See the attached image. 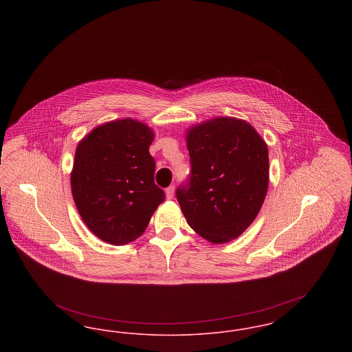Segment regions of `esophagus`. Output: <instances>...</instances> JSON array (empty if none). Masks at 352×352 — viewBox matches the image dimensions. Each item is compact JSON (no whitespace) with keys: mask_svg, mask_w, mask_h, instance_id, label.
Masks as SVG:
<instances>
[{"mask_svg":"<svg viewBox=\"0 0 352 352\" xmlns=\"http://www.w3.org/2000/svg\"><path fill=\"white\" fill-rule=\"evenodd\" d=\"M165 192H166V198L168 199H173V197H174V186H168Z\"/></svg>","mask_w":352,"mask_h":352,"instance_id":"esophagus-1","label":"esophagus"}]
</instances>
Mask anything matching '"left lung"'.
<instances>
[{
	"label": "left lung",
	"instance_id": "1",
	"mask_svg": "<svg viewBox=\"0 0 352 352\" xmlns=\"http://www.w3.org/2000/svg\"><path fill=\"white\" fill-rule=\"evenodd\" d=\"M191 174L177 188L188 226L221 244L239 237L256 219L268 191V146L251 124L217 118L186 134Z\"/></svg>",
	"mask_w": 352,
	"mask_h": 352
}]
</instances>
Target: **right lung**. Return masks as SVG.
<instances>
[{"label": "right lung", "mask_w": 352, "mask_h": 352, "mask_svg": "<svg viewBox=\"0 0 352 352\" xmlns=\"http://www.w3.org/2000/svg\"><path fill=\"white\" fill-rule=\"evenodd\" d=\"M154 133L133 118L96 126L78 144L71 191L89 231L105 243L128 244L144 234L165 201L154 184Z\"/></svg>", "instance_id": "obj_1"}]
</instances>
